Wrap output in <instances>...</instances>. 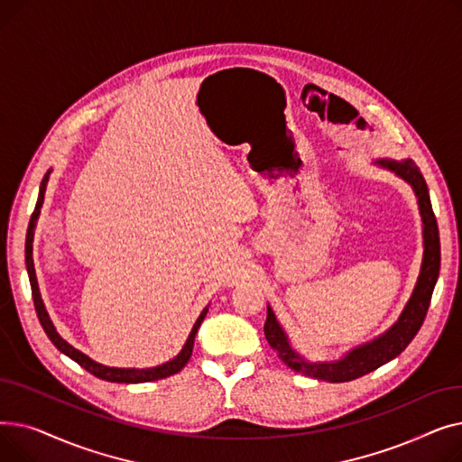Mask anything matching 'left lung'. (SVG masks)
<instances>
[{"instance_id": "obj_1", "label": "left lung", "mask_w": 462, "mask_h": 462, "mask_svg": "<svg viewBox=\"0 0 462 462\" xmlns=\"http://www.w3.org/2000/svg\"><path fill=\"white\" fill-rule=\"evenodd\" d=\"M373 164L390 170L397 178L404 180L418 199V208L423 223V260L421 270L416 281L411 296L406 301L397 322L385 329L382 335L374 337L373 341L363 343L348 350L341 359L335 361H310L301 356L292 345L282 326L279 324L273 309L268 305V319L263 324V335L268 338L270 346L279 354L290 369L301 373L310 378H319L326 382H350L363 374L373 373L374 369L385 365L387 361L395 359L416 337L420 331L425 314L430 305L432 290L439 281L440 273V236L436 217L432 213L429 189L420 168L411 159H376Z\"/></svg>"}]
</instances>
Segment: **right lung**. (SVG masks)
<instances>
[{"label":"right lung","mask_w":462,"mask_h":462,"mask_svg":"<svg viewBox=\"0 0 462 462\" xmlns=\"http://www.w3.org/2000/svg\"><path fill=\"white\" fill-rule=\"evenodd\" d=\"M51 172L52 170H48V172L44 174L42 181H41V189H39V199H37V204H35V211L32 213V218H30V226H28V234H26V268H28V275H30V284H32V296H33V303H35V310H37V317H39V322L44 329V333L48 335V338L54 343V346L65 354L67 357H70L72 361H77L80 367H84L88 373H91L93 376L101 378V380H106V382H117V383H142V382H153V380H161V378H166V376H172L176 373H180L185 365L187 361L190 359L192 356V346H194V337H197V331L200 328V324L204 322L206 314L209 310V305L200 312V317L197 319V322H194L187 341L181 348V352L174 357L170 359L166 363H162V365H157V367H148V369H119V367H108V365H103V363H97L93 361L89 356H86L84 352L77 350L72 345H69L65 338L58 333L54 322L51 320V314H48L44 303H42V298H41V290H39V282H37V275H35V265H33V236H35V226H37V218L41 215V208H42V202H44V190H46V183H48V178H51Z\"/></svg>","instance_id":"add662e5"}]
</instances>
